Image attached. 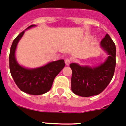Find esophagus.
<instances>
[{"label": "esophagus", "mask_w": 126, "mask_h": 126, "mask_svg": "<svg viewBox=\"0 0 126 126\" xmlns=\"http://www.w3.org/2000/svg\"><path fill=\"white\" fill-rule=\"evenodd\" d=\"M71 59H69V58H66L65 60V64H66V65H69L71 64Z\"/></svg>", "instance_id": "obj_1"}]
</instances>
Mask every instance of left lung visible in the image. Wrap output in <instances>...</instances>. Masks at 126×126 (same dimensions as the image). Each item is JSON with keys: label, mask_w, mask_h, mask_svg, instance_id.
<instances>
[{"label": "left lung", "mask_w": 126, "mask_h": 126, "mask_svg": "<svg viewBox=\"0 0 126 126\" xmlns=\"http://www.w3.org/2000/svg\"><path fill=\"white\" fill-rule=\"evenodd\" d=\"M102 47L108 54L104 63L95 67L80 66L71 63V90L81 97H90L101 93L111 80L116 67V46L109 36H106L101 41Z\"/></svg>", "instance_id": "1"}]
</instances>
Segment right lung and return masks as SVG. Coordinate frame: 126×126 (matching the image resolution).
<instances>
[{"label":"right lung","instance_id":"add662e5","mask_svg":"<svg viewBox=\"0 0 126 126\" xmlns=\"http://www.w3.org/2000/svg\"><path fill=\"white\" fill-rule=\"evenodd\" d=\"M34 26L32 24L27 29ZM24 33V31L15 38L10 47L9 55L10 74L17 87L22 91L33 95L44 94L50 90L55 78L64 67V61L60 60L52 62L36 69H27L19 65L15 59V50Z\"/></svg>","mask_w":126,"mask_h":126}]
</instances>
